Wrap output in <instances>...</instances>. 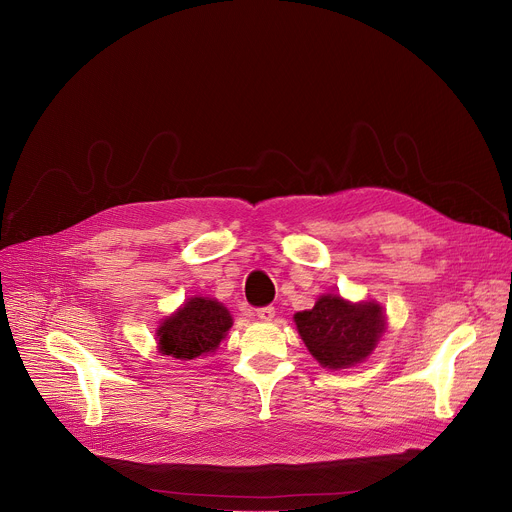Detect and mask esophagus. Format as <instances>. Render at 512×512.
Here are the masks:
<instances>
[{"label":"esophagus","instance_id":"1","mask_svg":"<svg viewBox=\"0 0 512 512\" xmlns=\"http://www.w3.org/2000/svg\"><path fill=\"white\" fill-rule=\"evenodd\" d=\"M273 316H275V308H273V306H265V308H259V310H257V318H259V320L269 322V320H273Z\"/></svg>","mask_w":512,"mask_h":512}]
</instances>
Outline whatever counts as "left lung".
Listing matches in <instances>:
<instances>
[{
  "mask_svg": "<svg viewBox=\"0 0 512 512\" xmlns=\"http://www.w3.org/2000/svg\"><path fill=\"white\" fill-rule=\"evenodd\" d=\"M294 320L310 354L332 371L369 358L387 330L381 304H352L336 294L320 296L312 310L298 312Z\"/></svg>",
  "mask_w": 512,
  "mask_h": 512,
  "instance_id": "obj_1",
  "label": "left lung"
}]
</instances>
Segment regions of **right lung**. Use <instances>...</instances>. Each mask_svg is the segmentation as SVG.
<instances>
[{
	"label": "right lung",
	"instance_id": "right-lung-1",
	"mask_svg": "<svg viewBox=\"0 0 512 512\" xmlns=\"http://www.w3.org/2000/svg\"><path fill=\"white\" fill-rule=\"evenodd\" d=\"M233 326L229 310L212 298H190L156 330L162 354L194 360L214 352Z\"/></svg>",
	"mask_w": 512,
	"mask_h": 512
}]
</instances>
